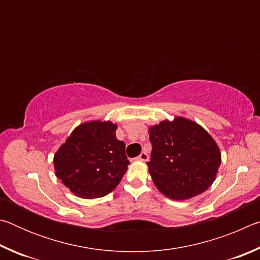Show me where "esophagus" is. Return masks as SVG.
Segmentation results:
<instances>
[{
	"mask_svg": "<svg viewBox=\"0 0 260 260\" xmlns=\"http://www.w3.org/2000/svg\"><path fill=\"white\" fill-rule=\"evenodd\" d=\"M136 159L141 160V161H147L149 159V156H148L147 152H141L140 156L136 157Z\"/></svg>",
	"mask_w": 260,
	"mask_h": 260,
	"instance_id": "esophagus-1",
	"label": "esophagus"
}]
</instances>
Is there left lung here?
I'll return each mask as SVG.
<instances>
[{"mask_svg": "<svg viewBox=\"0 0 260 260\" xmlns=\"http://www.w3.org/2000/svg\"><path fill=\"white\" fill-rule=\"evenodd\" d=\"M152 151L147 162L158 190L184 201L204 192L215 180L221 152L208 132L183 117L149 128Z\"/></svg>", "mask_w": 260, "mask_h": 260, "instance_id": "1", "label": "left lung"}]
</instances>
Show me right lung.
Masks as SVG:
<instances>
[{"instance_id":"add662e5","label":"right lung","mask_w":260,"mask_h":260,"mask_svg":"<svg viewBox=\"0 0 260 260\" xmlns=\"http://www.w3.org/2000/svg\"><path fill=\"white\" fill-rule=\"evenodd\" d=\"M117 125L93 120L79 125L54 156L56 177L74 195L93 200L111 192L127 171L125 143Z\"/></svg>"}]
</instances>
